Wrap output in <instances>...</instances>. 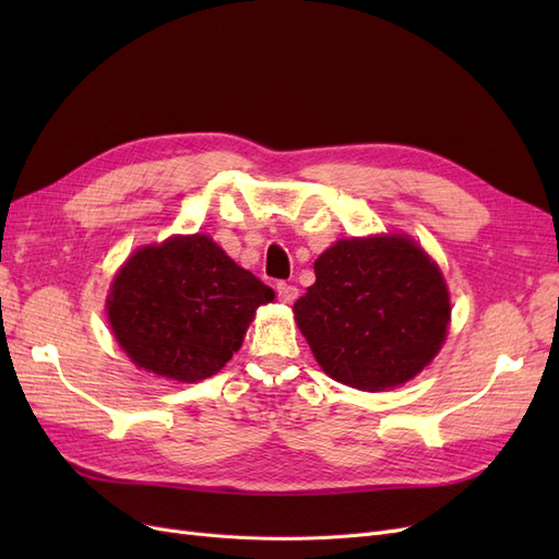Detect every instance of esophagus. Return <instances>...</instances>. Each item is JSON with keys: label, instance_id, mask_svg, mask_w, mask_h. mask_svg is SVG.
Wrapping results in <instances>:
<instances>
[{"label": "esophagus", "instance_id": "obj_1", "mask_svg": "<svg viewBox=\"0 0 559 559\" xmlns=\"http://www.w3.org/2000/svg\"><path fill=\"white\" fill-rule=\"evenodd\" d=\"M277 296L282 302H286V306H292V302L298 298V289L294 284H286V282H280L277 284Z\"/></svg>", "mask_w": 559, "mask_h": 559}]
</instances>
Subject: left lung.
I'll return each mask as SVG.
<instances>
[{"mask_svg": "<svg viewBox=\"0 0 559 559\" xmlns=\"http://www.w3.org/2000/svg\"><path fill=\"white\" fill-rule=\"evenodd\" d=\"M314 275L294 314L333 380L382 392L413 380L441 349L448 286L429 253L405 235L337 240L314 261Z\"/></svg>", "mask_w": 559, "mask_h": 559, "instance_id": "left-lung-1", "label": "left lung"}]
</instances>
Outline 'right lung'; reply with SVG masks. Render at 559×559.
Listing matches in <instances>:
<instances>
[{"label":"right lung","mask_w":559,"mask_h":559,"mask_svg":"<svg viewBox=\"0 0 559 559\" xmlns=\"http://www.w3.org/2000/svg\"><path fill=\"white\" fill-rule=\"evenodd\" d=\"M275 298L207 235L142 247L118 270L107 317L134 366L177 382L218 373L259 306Z\"/></svg>","instance_id":"1"}]
</instances>
